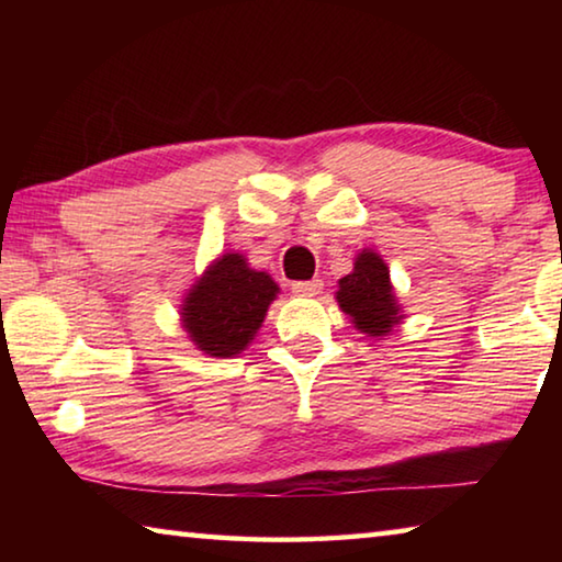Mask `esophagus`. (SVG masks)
Returning <instances> with one entry per match:
<instances>
[{"label":"esophagus","mask_w":562,"mask_h":562,"mask_svg":"<svg viewBox=\"0 0 562 562\" xmlns=\"http://www.w3.org/2000/svg\"><path fill=\"white\" fill-rule=\"evenodd\" d=\"M322 280H302V282H292V292L297 294V297H315V294L322 292Z\"/></svg>","instance_id":"34e87169"}]
</instances>
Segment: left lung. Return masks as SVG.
<instances>
[{
  "instance_id": "left-lung-1",
  "label": "left lung",
  "mask_w": 562,
  "mask_h": 562,
  "mask_svg": "<svg viewBox=\"0 0 562 562\" xmlns=\"http://www.w3.org/2000/svg\"><path fill=\"white\" fill-rule=\"evenodd\" d=\"M337 302L341 312L351 317V325L367 337H384L404 319L386 262L374 250L357 255L355 270L339 280Z\"/></svg>"
}]
</instances>
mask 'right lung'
Returning <instances> with one entry per match:
<instances>
[{"label": "right lung", "mask_w": 562, "mask_h": 562, "mask_svg": "<svg viewBox=\"0 0 562 562\" xmlns=\"http://www.w3.org/2000/svg\"><path fill=\"white\" fill-rule=\"evenodd\" d=\"M278 282L252 270L240 252H225L188 290L180 317L195 347L211 357H235L262 327Z\"/></svg>", "instance_id": "1"}]
</instances>
